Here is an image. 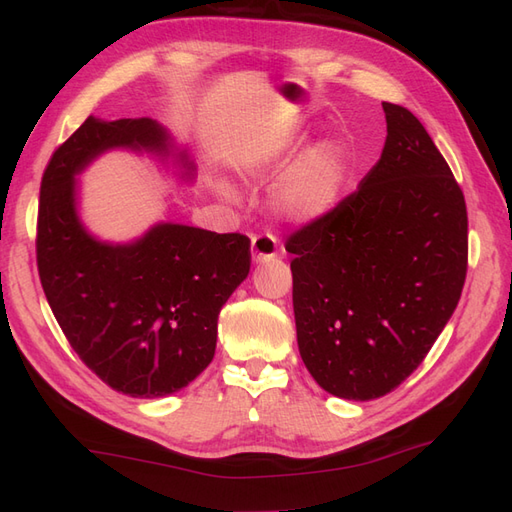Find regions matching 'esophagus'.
<instances>
[{
    "instance_id": "34e87169",
    "label": "esophagus",
    "mask_w": 512,
    "mask_h": 512,
    "mask_svg": "<svg viewBox=\"0 0 512 512\" xmlns=\"http://www.w3.org/2000/svg\"><path fill=\"white\" fill-rule=\"evenodd\" d=\"M277 254V239L269 232L252 237V258L254 262H267Z\"/></svg>"
}]
</instances>
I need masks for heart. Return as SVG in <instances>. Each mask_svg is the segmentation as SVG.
Segmentation results:
<instances>
[{"mask_svg": "<svg viewBox=\"0 0 512 512\" xmlns=\"http://www.w3.org/2000/svg\"><path fill=\"white\" fill-rule=\"evenodd\" d=\"M284 166L282 158L258 162L250 175L267 177ZM346 179V153L335 141H320L303 151L286 170L275 192V207L292 222H312L329 213L337 203ZM215 192L224 200L235 198V190L226 181L215 183Z\"/></svg>", "mask_w": 512, "mask_h": 512, "instance_id": "1", "label": "heart"}]
</instances>
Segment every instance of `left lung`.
Masks as SVG:
<instances>
[{
  "label": "left lung",
  "mask_w": 512,
  "mask_h": 512,
  "mask_svg": "<svg viewBox=\"0 0 512 512\" xmlns=\"http://www.w3.org/2000/svg\"><path fill=\"white\" fill-rule=\"evenodd\" d=\"M382 108L386 143L359 190L286 241L301 359L324 391L354 401L391 393L423 363L468 271L459 183L408 108Z\"/></svg>",
  "instance_id": "obj_1"
}]
</instances>
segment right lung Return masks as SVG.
Returning <instances> with one entry per match:
<instances>
[{
  "label": "right lung",
  "mask_w": 512,
  "mask_h": 512,
  "mask_svg": "<svg viewBox=\"0 0 512 512\" xmlns=\"http://www.w3.org/2000/svg\"><path fill=\"white\" fill-rule=\"evenodd\" d=\"M115 147L168 156L170 136L147 117H87L55 149L40 183L38 273L72 350L102 382L164 397L211 363L220 309L250 273V239L183 224H156L126 245L91 237L74 177ZM179 160L192 173L185 153Z\"/></svg>",
  "instance_id": "obj_1"
}]
</instances>
